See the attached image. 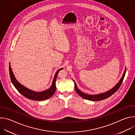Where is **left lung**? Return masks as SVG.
Segmentation results:
<instances>
[{
  "mask_svg": "<svg viewBox=\"0 0 135 135\" xmlns=\"http://www.w3.org/2000/svg\"><path fill=\"white\" fill-rule=\"evenodd\" d=\"M126 68H125V70L124 71V73L122 75V78H121V79L120 80L119 82L115 85L113 88H112L111 89H110L109 90L102 93H100L98 94H95V95H91V94H85L82 92H81L79 88L77 87L76 86V84L75 83V82L74 81V80H73L74 82V84H75V89L76 91L77 92L81 97L85 99H87L89 100H91V101H100L102 100H104L105 99L108 97H109L110 96H111L113 94H114L115 92H116L119 88H120V86H121L123 80L124 79V76L126 74Z\"/></svg>",
  "mask_w": 135,
  "mask_h": 135,
  "instance_id": "left-lung-1",
  "label": "left lung"
}]
</instances>
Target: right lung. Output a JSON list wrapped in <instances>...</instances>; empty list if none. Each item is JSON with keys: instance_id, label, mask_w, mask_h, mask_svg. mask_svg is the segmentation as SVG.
<instances>
[{"instance_id": "obj_1", "label": "right lung", "mask_w": 135, "mask_h": 135, "mask_svg": "<svg viewBox=\"0 0 135 135\" xmlns=\"http://www.w3.org/2000/svg\"><path fill=\"white\" fill-rule=\"evenodd\" d=\"M62 69H63L62 68L59 69V70H57L56 71L54 76V79L53 80L52 85L49 89L42 92H36L33 90H30L29 89L26 88V86H23L21 83H19L17 81V80L16 79L15 77L13 74L10 64H9V67L10 78H11L12 83H13L14 87L22 95L25 96V97L29 99H31L36 101L45 100L51 97L53 95L56 90L55 82L57 78V75L58 74V73L59 72V71Z\"/></svg>"}]
</instances>
